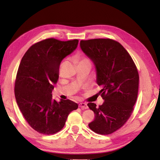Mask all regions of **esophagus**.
<instances>
[{"instance_id":"1","label":"esophagus","mask_w":160,"mask_h":160,"mask_svg":"<svg viewBox=\"0 0 160 160\" xmlns=\"http://www.w3.org/2000/svg\"><path fill=\"white\" fill-rule=\"evenodd\" d=\"M79 107L81 108V109H88V105H87V103H79Z\"/></svg>"}]
</instances>
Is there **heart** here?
Wrapping results in <instances>:
<instances>
[{
	"instance_id": "b5f03b06",
	"label": "heart",
	"mask_w": 160,
	"mask_h": 160,
	"mask_svg": "<svg viewBox=\"0 0 160 160\" xmlns=\"http://www.w3.org/2000/svg\"><path fill=\"white\" fill-rule=\"evenodd\" d=\"M88 59H80V61H79V62H81V61H87Z\"/></svg>"
}]
</instances>
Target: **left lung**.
<instances>
[{"label": "left lung", "mask_w": 160, "mask_h": 160, "mask_svg": "<svg viewBox=\"0 0 160 160\" xmlns=\"http://www.w3.org/2000/svg\"><path fill=\"white\" fill-rule=\"evenodd\" d=\"M81 50L93 62L99 93L103 103L88 104L95 113L89 128L101 135L113 133L130 118L136 102L139 74L132 57L118 41L95 38L80 41Z\"/></svg>", "instance_id": "8db88e82"}]
</instances>
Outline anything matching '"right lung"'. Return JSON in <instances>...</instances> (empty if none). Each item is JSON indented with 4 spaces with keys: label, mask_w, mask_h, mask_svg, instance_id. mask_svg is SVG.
Wrapping results in <instances>:
<instances>
[{
    "label": "right lung",
    "mask_w": 160,
    "mask_h": 160,
    "mask_svg": "<svg viewBox=\"0 0 160 160\" xmlns=\"http://www.w3.org/2000/svg\"><path fill=\"white\" fill-rule=\"evenodd\" d=\"M77 39L61 41L51 38L32 45L22 57L14 84L17 105L30 126L51 135L62 129L69 114L78 108L69 99H52L62 60L77 47Z\"/></svg>",
    "instance_id": "1"
}]
</instances>
